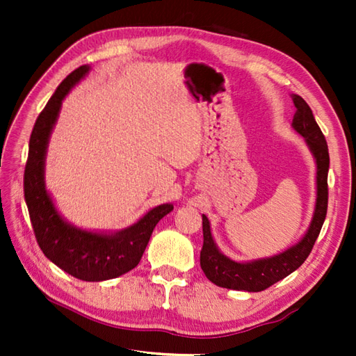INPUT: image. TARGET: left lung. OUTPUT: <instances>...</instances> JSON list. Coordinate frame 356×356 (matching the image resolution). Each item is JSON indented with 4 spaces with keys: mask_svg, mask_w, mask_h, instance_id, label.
Returning a JSON list of instances; mask_svg holds the SVG:
<instances>
[{
    "mask_svg": "<svg viewBox=\"0 0 356 356\" xmlns=\"http://www.w3.org/2000/svg\"><path fill=\"white\" fill-rule=\"evenodd\" d=\"M295 108L292 128L303 136L316 165V199L311 225L305 236L291 248L275 255L264 259L236 261L225 255L211 232V223L205 214H202L203 223V248L200 251V266L207 278L214 284L234 291L260 292L283 280L293 270H297L311 254L315 240L318 238L321 226L327 213V172H329V149L327 142L315 122L312 110L303 97L292 95Z\"/></svg>",
    "mask_w": 356,
    "mask_h": 356,
    "instance_id": "left-lung-1",
    "label": "left lung"
}]
</instances>
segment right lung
<instances>
[{"label": "right lung", "instance_id": "obj_1", "mask_svg": "<svg viewBox=\"0 0 356 356\" xmlns=\"http://www.w3.org/2000/svg\"><path fill=\"white\" fill-rule=\"evenodd\" d=\"M90 65L67 76L38 116L30 134L24 171V199L38 245L47 259L67 274L84 282H104L127 274L139 264L151 234L171 203L151 208L138 222L119 231H88L70 223L59 213L45 188V156L50 134L70 90L84 79Z\"/></svg>", "mask_w": 356, "mask_h": 356}]
</instances>
